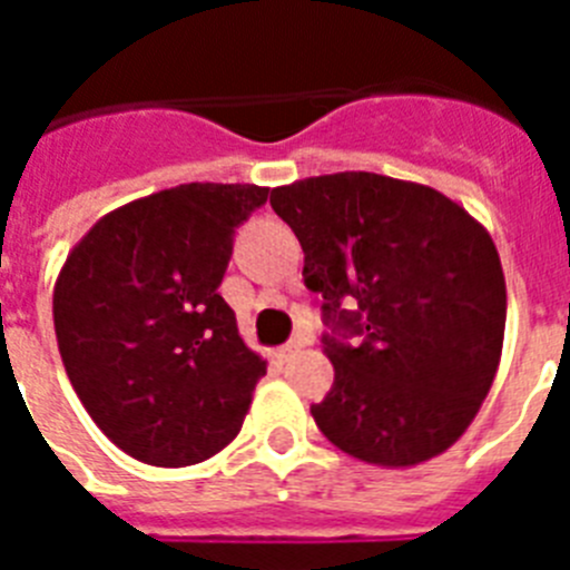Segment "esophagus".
I'll list each match as a JSON object with an SVG mask.
<instances>
[{
	"instance_id": "esophagus-1",
	"label": "esophagus",
	"mask_w": 570,
	"mask_h": 570,
	"mask_svg": "<svg viewBox=\"0 0 570 570\" xmlns=\"http://www.w3.org/2000/svg\"><path fill=\"white\" fill-rule=\"evenodd\" d=\"M302 345H305V342H302V340H291V342H285V345L279 347V356H282V360H285V362H291V360H294L296 354H299Z\"/></svg>"
}]
</instances>
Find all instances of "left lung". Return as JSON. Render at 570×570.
<instances>
[{"label": "left lung", "instance_id": "8db88e82", "mask_svg": "<svg viewBox=\"0 0 570 570\" xmlns=\"http://www.w3.org/2000/svg\"><path fill=\"white\" fill-rule=\"evenodd\" d=\"M322 294L334 385L311 405L340 451L405 468L454 445L500 365L505 276L480 223L440 190L345 170L271 190Z\"/></svg>", "mask_w": 570, "mask_h": 570}]
</instances>
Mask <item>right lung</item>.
<instances>
[{
	"label": "right lung",
	"mask_w": 570,
	"mask_h": 570,
	"mask_svg": "<svg viewBox=\"0 0 570 570\" xmlns=\"http://www.w3.org/2000/svg\"><path fill=\"white\" fill-rule=\"evenodd\" d=\"M259 185L190 183L99 219L65 262L53 325L70 385L114 445L183 468L223 451L265 362L219 294Z\"/></svg>",
	"instance_id": "obj_1"
}]
</instances>
